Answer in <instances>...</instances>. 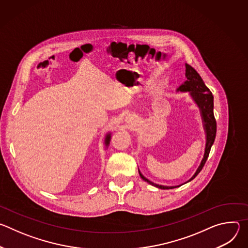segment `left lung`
<instances>
[{
	"label": "left lung",
	"instance_id": "left-lung-1",
	"mask_svg": "<svg viewBox=\"0 0 248 248\" xmlns=\"http://www.w3.org/2000/svg\"><path fill=\"white\" fill-rule=\"evenodd\" d=\"M186 80L178 89H176V91L188 92L189 95L191 96V98L193 99V101L196 103V105L199 108L200 114H201L203 127H204L205 134H206V145H205V152H204L203 159H202L199 167L197 168L195 173L191 176V179H189L186 182V183H188V182L192 181L195 176L200 172V170H202V168L204 167V165L207 161L211 147H212V145H213L214 141H215L216 131H217V124H216V120L214 117V97H213V95H212L209 88L205 85V83L202 80L199 74L191 65H189L187 63H186ZM138 171H139L141 179L158 188L171 189L174 187L181 186H166L157 185L155 183H152L148 179H146L145 176L140 172L139 170H138Z\"/></svg>",
	"mask_w": 248,
	"mask_h": 248
}]
</instances>
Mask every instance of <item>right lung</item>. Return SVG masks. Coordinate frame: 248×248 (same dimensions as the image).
I'll return each mask as SVG.
<instances>
[{
  "label": "right lung",
  "mask_w": 248,
  "mask_h": 248,
  "mask_svg": "<svg viewBox=\"0 0 248 248\" xmlns=\"http://www.w3.org/2000/svg\"><path fill=\"white\" fill-rule=\"evenodd\" d=\"M110 140H111V133H108L107 135H106V138H105L106 146H108L110 144Z\"/></svg>",
  "instance_id": "add662e5"
}]
</instances>
